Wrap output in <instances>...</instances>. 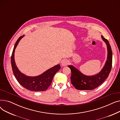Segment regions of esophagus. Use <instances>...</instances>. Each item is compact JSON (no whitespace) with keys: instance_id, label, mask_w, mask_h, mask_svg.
<instances>
[{"instance_id":"1","label":"esophagus","mask_w":120,"mask_h":120,"mask_svg":"<svg viewBox=\"0 0 120 120\" xmlns=\"http://www.w3.org/2000/svg\"><path fill=\"white\" fill-rule=\"evenodd\" d=\"M68 63H69L68 61L67 60H65V59L62 60V62H61V64L63 66H66L67 65H68Z\"/></svg>"}]
</instances>
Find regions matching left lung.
<instances>
[{"mask_svg":"<svg viewBox=\"0 0 120 120\" xmlns=\"http://www.w3.org/2000/svg\"><path fill=\"white\" fill-rule=\"evenodd\" d=\"M108 48V58L105 64L99 73L93 76H86L80 72L73 66H68L71 71V77L72 85L78 90H89L95 89L101 85L108 77L111 71L112 63V53L110 44L106 39L102 35Z\"/></svg>","mask_w":120,"mask_h":120,"instance_id":"1","label":"left lung"}]
</instances>
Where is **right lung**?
<instances>
[{
	"label": "right lung",
	"instance_id": "1",
	"mask_svg": "<svg viewBox=\"0 0 120 120\" xmlns=\"http://www.w3.org/2000/svg\"><path fill=\"white\" fill-rule=\"evenodd\" d=\"M24 36H21L16 41L11 56V64L12 71L18 83L27 90L33 91H43L46 90L50 86L55 74L61 68L60 65L49 69L39 76L30 77L22 73L15 65L14 58L15 49L20 39Z\"/></svg>",
	"mask_w": 120,
	"mask_h": 120
}]
</instances>
